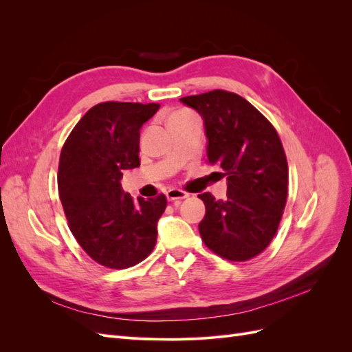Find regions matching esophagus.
Masks as SVG:
<instances>
[{"label": "esophagus", "instance_id": "1", "mask_svg": "<svg viewBox=\"0 0 352 352\" xmlns=\"http://www.w3.org/2000/svg\"><path fill=\"white\" fill-rule=\"evenodd\" d=\"M166 197L168 201H179V199H185L189 197L188 192H185V190L182 189H176V188H172L168 189L166 192Z\"/></svg>", "mask_w": 352, "mask_h": 352}]
</instances>
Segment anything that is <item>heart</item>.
Instances as JSON below:
<instances>
[{
  "label": "heart",
  "instance_id": "b5f03b06",
  "mask_svg": "<svg viewBox=\"0 0 352 352\" xmlns=\"http://www.w3.org/2000/svg\"><path fill=\"white\" fill-rule=\"evenodd\" d=\"M185 113H189L188 110H180V111H176L173 116H176V114H185Z\"/></svg>",
  "mask_w": 352,
  "mask_h": 352
}]
</instances>
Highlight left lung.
<instances>
[{"label": "left lung", "mask_w": 352, "mask_h": 352, "mask_svg": "<svg viewBox=\"0 0 352 352\" xmlns=\"http://www.w3.org/2000/svg\"><path fill=\"white\" fill-rule=\"evenodd\" d=\"M206 124L207 163L228 179V198L204 201L207 248L229 261L257 257L274 238L287 198V162L273 124L241 95L214 89L180 98Z\"/></svg>", "instance_id": "obj_1"}]
</instances>
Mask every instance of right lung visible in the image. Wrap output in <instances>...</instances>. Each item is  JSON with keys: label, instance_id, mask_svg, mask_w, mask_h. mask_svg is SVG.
Returning <instances> with one entry per match:
<instances>
[{"label": "right lung", "instance_id": "obj_1", "mask_svg": "<svg viewBox=\"0 0 352 352\" xmlns=\"http://www.w3.org/2000/svg\"><path fill=\"white\" fill-rule=\"evenodd\" d=\"M160 104L107 101L87 111L61 148L58 195L82 250L109 269H127L150 255L167 198L123 194V170L140 167V129Z\"/></svg>", "mask_w": 352, "mask_h": 352}]
</instances>
